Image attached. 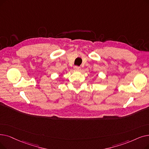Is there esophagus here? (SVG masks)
<instances>
[{"instance_id": "obj_1", "label": "esophagus", "mask_w": 149, "mask_h": 149, "mask_svg": "<svg viewBox=\"0 0 149 149\" xmlns=\"http://www.w3.org/2000/svg\"><path fill=\"white\" fill-rule=\"evenodd\" d=\"M74 69L77 70H80L81 69V68L80 66H75Z\"/></svg>"}]
</instances>
